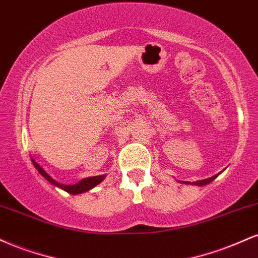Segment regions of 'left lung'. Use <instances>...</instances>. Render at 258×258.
<instances>
[{
  "label": "left lung",
  "mask_w": 258,
  "mask_h": 258,
  "mask_svg": "<svg viewBox=\"0 0 258 258\" xmlns=\"http://www.w3.org/2000/svg\"><path fill=\"white\" fill-rule=\"evenodd\" d=\"M215 177H217V175H215V176L210 177V178H205V180L197 181V182H193V184H197V186H204V184H208V183H210L211 181L215 180ZM182 183H186V182H182ZM188 183H190V182H188Z\"/></svg>",
  "instance_id": "obj_1"
}]
</instances>
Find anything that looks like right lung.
<instances>
[{
  "label": "right lung",
  "instance_id": "right-lung-1",
  "mask_svg": "<svg viewBox=\"0 0 258 258\" xmlns=\"http://www.w3.org/2000/svg\"><path fill=\"white\" fill-rule=\"evenodd\" d=\"M31 160H32V164L35 165L36 169H37V171L45 178V180L49 181V182L51 184H54V186H56V187H59V188L66 190V192L70 193V195H80V193L87 192V190L92 189L95 186H98V184L105 178V175H100V176H92V177L83 178V180H81L80 182H77L75 184H62V183L56 182L54 178H51L49 175L44 171V169L42 168V166H39L37 163L35 162V159L31 158Z\"/></svg>",
  "mask_w": 258,
  "mask_h": 258
}]
</instances>
